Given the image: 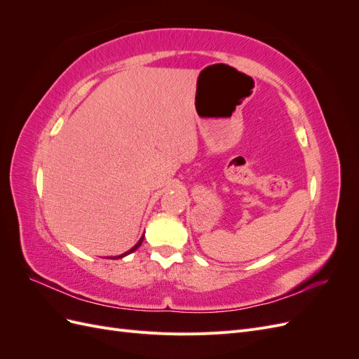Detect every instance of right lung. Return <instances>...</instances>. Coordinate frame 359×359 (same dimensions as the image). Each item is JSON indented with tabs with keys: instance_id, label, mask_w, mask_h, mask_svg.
<instances>
[{
	"instance_id": "1",
	"label": "right lung",
	"mask_w": 359,
	"mask_h": 359,
	"mask_svg": "<svg viewBox=\"0 0 359 359\" xmlns=\"http://www.w3.org/2000/svg\"><path fill=\"white\" fill-rule=\"evenodd\" d=\"M142 241H144V236H142V238H140V240H139V243H137V244H136V245H135L133 248H130V250H128V252H126L124 255H119V256H116V257H112V259H119V257H124V256H127V255H130V253H133V252H135V250H136V248H137V247H139L140 244H142Z\"/></svg>"
}]
</instances>
